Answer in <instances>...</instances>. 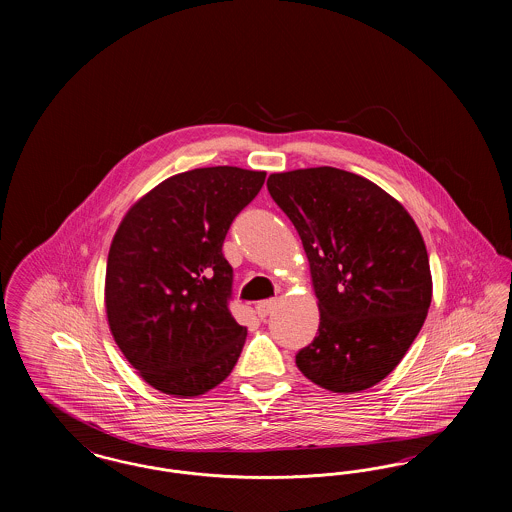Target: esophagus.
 <instances>
[{
    "label": "esophagus",
    "instance_id": "esophagus-1",
    "mask_svg": "<svg viewBox=\"0 0 512 512\" xmlns=\"http://www.w3.org/2000/svg\"><path fill=\"white\" fill-rule=\"evenodd\" d=\"M276 307V301L274 299H270V301H261L259 305H257V315L261 318H267L270 313H272V309Z\"/></svg>",
    "mask_w": 512,
    "mask_h": 512
}]
</instances>
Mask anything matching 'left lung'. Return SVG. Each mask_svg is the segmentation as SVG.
<instances>
[{
	"instance_id": "1",
	"label": "left lung",
	"mask_w": 512,
	"mask_h": 512,
	"mask_svg": "<svg viewBox=\"0 0 512 512\" xmlns=\"http://www.w3.org/2000/svg\"><path fill=\"white\" fill-rule=\"evenodd\" d=\"M267 188L301 238L320 311L317 338L295 365L334 393L376 386L409 351L432 301L418 226L380 186L334 167L274 172Z\"/></svg>"
}]
</instances>
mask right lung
<instances>
[{"instance_id":"add662e5","label":"right lung","mask_w":512,"mask_h":512,"mask_svg":"<svg viewBox=\"0 0 512 512\" xmlns=\"http://www.w3.org/2000/svg\"><path fill=\"white\" fill-rule=\"evenodd\" d=\"M267 172H180L140 197L111 242L105 311L126 361L172 397L203 395L228 378L247 328L228 311L232 267L222 244Z\"/></svg>"}]
</instances>
